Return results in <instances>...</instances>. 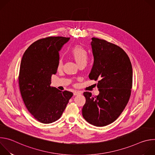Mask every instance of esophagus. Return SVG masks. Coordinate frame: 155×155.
Wrapping results in <instances>:
<instances>
[{"mask_svg": "<svg viewBox=\"0 0 155 155\" xmlns=\"http://www.w3.org/2000/svg\"><path fill=\"white\" fill-rule=\"evenodd\" d=\"M80 94H81V92H80V91H75L74 93V96H77V95H79Z\"/></svg>", "mask_w": 155, "mask_h": 155, "instance_id": "esophagus-1", "label": "esophagus"}]
</instances>
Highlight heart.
Masks as SVG:
<instances>
[{"instance_id":"heart-1","label":"heart","mask_w":155,"mask_h":155,"mask_svg":"<svg viewBox=\"0 0 155 155\" xmlns=\"http://www.w3.org/2000/svg\"><path fill=\"white\" fill-rule=\"evenodd\" d=\"M71 55L78 66L86 65L88 56L86 50L81 45H75L71 50ZM63 67V61L60 59L58 64V69L61 70Z\"/></svg>"}]
</instances>
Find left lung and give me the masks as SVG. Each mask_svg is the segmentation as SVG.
<instances>
[{
	"label": "left lung",
	"instance_id": "8db88e82",
	"mask_svg": "<svg viewBox=\"0 0 155 155\" xmlns=\"http://www.w3.org/2000/svg\"><path fill=\"white\" fill-rule=\"evenodd\" d=\"M94 63L89 78L99 80L97 96L84 92L82 115L89 123L104 126L115 121L126 107L131 93L132 68L125 51L106 40L93 37Z\"/></svg>",
	"mask_w": 155,
	"mask_h": 155
}]
</instances>
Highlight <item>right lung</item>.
<instances>
[{"label":"right lung","mask_w":155,"mask_h":155,"mask_svg":"<svg viewBox=\"0 0 155 155\" xmlns=\"http://www.w3.org/2000/svg\"><path fill=\"white\" fill-rule=\"evenodd\" d=\"M69 37H49L37 40L22 58L19 74L21 94L28 111L39 122L48 124L62 115L73 93L50 86L56 74L59 51Z\"/></svg>","instance_id":"1"}]
</instances>
